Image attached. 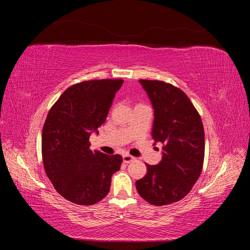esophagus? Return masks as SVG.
I'll list each match as a JSON object with an SVG mask.
<instances>
[{
  "label": "esophagus",
  "instance_id": "esophagus-1",
  "mask_svg": "<svg viewBox=\"0 0 250 250\" xmlns=\"http://www.w3.org/2000/svg\"><path fill=\"white\" fill-rule=\"evenodd\" d=\"M134 160H135V157L131 156L130 154H124V155H123V162H124L125 164L131 163V162H133Z\"/></svg>",
  "mask_w": 250,
  "mask_h": 250
}]
</instances>
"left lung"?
<instances>
[{
	"instance_id": "1",
	"label": "left lung",
	"mask_w": 250,
	"mask_h": 250,
	"mask_svg": "<svg viewBox=\"0 0 250 250\" xmlns=\"http://www.w3.org/2000/svg\"><path fill=\"white\" fill-rule=\"evenodd\" d=\"M154 108L152 139L164 144L158 165L135 181L143 199L153 206L177 202L190 193L202 172L204 129L199 112L180 88L160 80L141 79Z\"/></svg>"
}]
</instances>
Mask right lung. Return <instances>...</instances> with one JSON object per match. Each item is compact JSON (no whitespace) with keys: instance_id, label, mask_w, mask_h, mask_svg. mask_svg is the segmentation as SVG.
<instances>
[{"instance_id":"1","label":"right lung","mask_w":250,"mask_h":250,"mask_svg":"<svg viewBox=\"0 0 250 250\" xmlns=\"http://www.w3.org/2000/svg\"><path fill=\"white\" fill-rule=\"evenodd\" d=\"M122 79L88 80L66 88L49 110L42 127L44 171L66 200L92 206L109 192L122 156L89 149L90 132L106 120Z\"/></svg>"}]
</instances>
